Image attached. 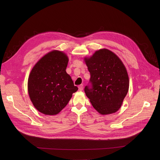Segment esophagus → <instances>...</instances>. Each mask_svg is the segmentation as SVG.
I'll use <instances>...</instances> for the list:
<instances>
[{
    "label": "esophagus",
    "instance_id": "obj_1",
    "mask_svg": "<svg viewBox=\"0 0 160 160\" xmlns=\"http://www.w3.org/2000/svg\"><path fill=\"white\" fill-rule=\"evenodd\" d=\"M83 85H80L79 86H78V90H83Z\"/></svg>",
    "mask_w": 160,
    "mask_h": 160
}]
</instances>
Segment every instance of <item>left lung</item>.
<instances>
[{"instance_id":"obj_1","label":"left lung","mask_w":160,"mask_h":160,"mask_svg":"<svg viewBox=\"0 0 160 160\" xmlns=\"http://www.w3.org/2000/svg\"><path fill=\"white\" fill-rule=\"evenodd\" d=\"M90 73L89 85L84 91L92 106L101 115L117 111L127 94L129 80L120 58L108 49L96 51L85 58Z\"/></svg>"}]
</instances>
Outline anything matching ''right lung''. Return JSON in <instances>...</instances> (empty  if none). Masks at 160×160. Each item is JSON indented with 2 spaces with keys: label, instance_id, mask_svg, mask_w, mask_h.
<instances>
[{
  "label": "right lung",
  "instance_id": "1",
  "mask_svg": "<svg viewBox=\"0 0 160 160\" xmlns=\"http://www.w3.org/2000/svg\"><path fill=\"white\" fill-rule=\"evenodd\" d=\"M68 62L64 52L53 51L42 57L31 71L28 81L30 98L45 115H57L78 90L66 72Z\"/></svg>",
  "mask_w": 160,
  "mask_h": 160
}]
</instances>
